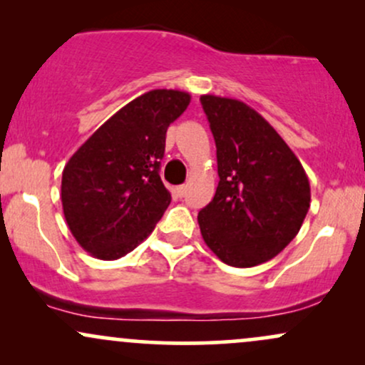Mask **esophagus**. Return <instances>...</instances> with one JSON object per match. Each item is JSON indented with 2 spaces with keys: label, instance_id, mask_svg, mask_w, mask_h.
<instances>
[{
  "label": "esophagus",
  "instance_id": "obj_1",
  "mask_svg": "<svg viewBox=\"0 0 365 365\" xmlns=\"http://www.w3.org/2000/svg\"><path fill=\"white\" fill-rule=\"evenodd\" d=\"M175 194H177L178 197L185 195L187 194V185H180V187L175 188Z\"/></svg>",
  "mask_w": 365,
  "mask_h": 365
}]
</instances>
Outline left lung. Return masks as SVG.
<instances>
[{"instance_id":"left-lung-1","label":"left lung","mask_w":365,"mask_h":365,"mask_svg":"<svg viewBox=\"0 0 365 365\" xmlns=\"http://www.w3.org/2000/svg\"><path fill=\"white\" fill-rule=\"evenodd\" d=\"M216 142V194L200 209V233L220 261L252 267L278 255L299 233L311 185L279 133L238 99L200 96Z\"/></svg>"}]
</instances>
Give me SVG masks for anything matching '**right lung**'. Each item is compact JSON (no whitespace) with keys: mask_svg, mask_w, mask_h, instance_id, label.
<instances>
[{"mask_svg":"<svg viewBox=\"0 0 365 365\" xmlns=\"http://www.w3.org/2000/svg\"><path fill=\"white\" fill-rule=\"evenodd\" d=\"M190 94L154 89L125 104L65 165L63 215L83 250L103 261L132 252L153 233L171 202L159 166L166 130Z\"/></svg>","mask_w":365,"mask_h":365,"instance_id":"obj_1","label":"right lung"}]
</instances>
